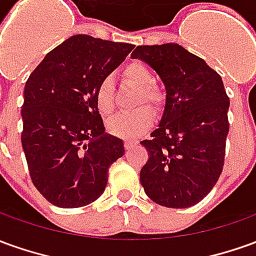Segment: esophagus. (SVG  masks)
Instances as JSON below:
<instances>
[{
	"mask_svg": "<svg viewBox=\"0 0 256 256\" xmlns=\"http://www.w3.org/2000/svg\"><path fill=\"white\" fill-rule=\"evenodd\" d=\"M133 144H136V141H133V140L124 141V146H126V150H130V148L133 146Z\"/></svg>",
	"mask_w": 256,
	"mask_h": 256,
	"instance_id": "1",
	"label": "esophagus"
}]
</instances>
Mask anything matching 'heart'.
<instances>
[{
	"label": "heart",
	"instance_id": "obj_1",
	"mask_svg": "<svg viewBox=\"0 0 256 256\" xmlns=\"http://www.w3.org/2000/svg\"><path fill=\"white\" fill-rule=\"evenodd\" d=\"M124 78L132 84L140 87L141 97L140 101L158 105L162 100L160 91L151 86L152 83V74L146 69V66L138 62H133L124 68L123 70ZM96 101H97L98 110L102 114H110L114 110V83L110 78H104L96 91ZM154 110L150 106H140L137 110H124L112 116L108 120V132L118 137L123 138H136L141 134H144L148 128L152 126Z\"/></svg>",
	"mask_w": 256,
	"mask_h": 256
}]
</instances>
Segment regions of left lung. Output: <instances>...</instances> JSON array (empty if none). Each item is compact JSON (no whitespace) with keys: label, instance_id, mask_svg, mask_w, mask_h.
I'll return each instance as SVG.
<instances>
[{"label":"left lung","instance_id":"8db88e82","mask_svg":"<svg viewBox=\"0 0 256 256\" xmlns=\"http://www.w3.org/2000/svg\"><path fill=\"white\" fill-rule=\"evenodd\" d=\"M132 58L151 66L166 91L158 128L141 141L148 151L141 186L162 206H192L214 188L223 169L230 101L222 78L173 42L138 46Z\"/></svg>","mask_w":256,"mask_h":256}]
</instances>
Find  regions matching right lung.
Segmentation results:
<instances>
[{"label": "right lung", "instance_id": "obj_1", "mask_svg": "<svg viewBox=\"0 0 256 256\" xmlns=\"http://www.w3.org/2000/svg\"><path fill=\"white\" fill-rule=\"evenodd\" d=\"M133 48L72 36L28 76L22 146L34 187L55 206L94 202L105 191L110 166L124 154L123 141L105 132L96 91Z\"/></svg>", "mask_w": 256, "mask_h": 256}]
</instances>
